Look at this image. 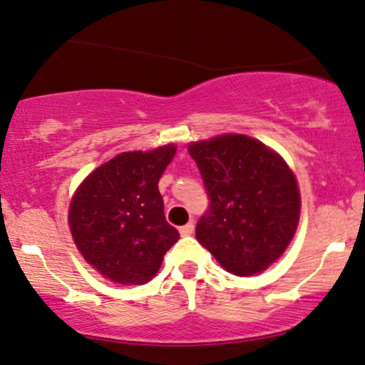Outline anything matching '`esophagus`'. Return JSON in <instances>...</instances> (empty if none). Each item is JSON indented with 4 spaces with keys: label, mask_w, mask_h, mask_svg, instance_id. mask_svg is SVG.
Returning <instances> with one entry per match:
<instances>
[{
    "label": "esophagus",
    "mask_w": 365,
    "mask_h": 365,
    "mask_svg": "<svg viewBox=\"0 0 365 365\" xmlns=\"http://www.w3.org/2000/svg\"><path fill=\"white\" fill-rule=\"evenodd\" d=\"M193 231H195V226L193 224H186V226H182V227H179V232H181V236H190V235H193Z\"/></svg>",
    "instance_id": "esophagus-1"
}]
</instances>
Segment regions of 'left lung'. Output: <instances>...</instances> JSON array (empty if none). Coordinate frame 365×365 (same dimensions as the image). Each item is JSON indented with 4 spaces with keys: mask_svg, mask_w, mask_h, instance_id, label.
<instances>
[{
    "mask_svg": "<svg viewBox=\"0 0 365 365\" xmlns=\"http://www.w3.org/2000/svg\"><path fill=\"white\" fill-rule=\"evenodd\" d=\"M208 196L196 240L236 276L279 259L297 231L300 193L284 160L257 139L226 134L190 145Z\"/></svg>",
    "mask_w": 365,
    "mask_h": 365,
    "instance_id": "left-lung-1",
    "label": "left lung"
}]
</instances>
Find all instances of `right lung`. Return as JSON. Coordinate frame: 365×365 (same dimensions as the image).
Wrapping results in <instances>:
<instances>
[{
	"label": "right lung",
	"instance_id": "1",
	"mask_svg": "<svg viewBox=\"0 0 365 365\" xmlns=\"http://www.w3.org/2000/svg\"><path fill=\"white\" fill-rule=\"evenodd\" d=\"M175 146L129 151L98 167L71 203L68 224L77 248L98 272L120 284H143L160 269L179 240L163 214L158 191Z\"/></svg>",
	"mask_w": 365,
	"mask_h": 365
}]
</instances>
